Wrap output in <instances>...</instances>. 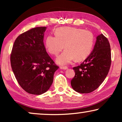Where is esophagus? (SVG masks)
<instances>
[{"instance_id": "esophagus-1", "label": "esophagus", "mask_w": 122, "mask_h": 122, "mask_svg": "<svg viewBox=\"0 0 122 122\" xmlns=\"http://www.w3.org/2000/svg\"><path fill=\"white\" fill-rule=\"evenodd\" d=\"M60 69L63 70H66L68 69V67L67 66H61V67H60Z\"/></svg>"}]
</instances>
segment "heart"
Listing matches in <instances>:
<instances>
[{
	"label": "heart",
	"mask_w": 122,
	"mask_h": 122,
	"mask_svg": "<svg viewBox=\"0 0 122 122\" xmlns=\"http://www.w3.org/2000/svg\"><path fill=\"white\" fill-rule=\"evenodd\" d=\"M56 35L47 36L46 46L48 51L54 56H57L66 48L56 58V62L59 65L69 64L76 58L78 61L84 59L92 49L94 36L89 30L66 26L56 29Z\"/></svg>",
	"instance_id": "obj_1"
}]
</instances>
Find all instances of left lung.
<instances>
[{"instance_id":"left-lung-1","label":"left lung","mask_w":122,"mask_h":122,"mask_svg":"<svg viewBox=\"0 0 122 122\" xmlns=\"http://www.w3.org/2000/svg\"><path fill=\"white\" fill-rule=\"evenodd\" d=\"M94 48L89 56L79 66L73 68L74 77L71 87L81 93L92 92L104 81L111 64V46L102 34L97 36Z\"/></svg>"}]
</instances>
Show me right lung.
<instances>
[{
  "mask_svg": "<svg viewBox=\"0 0 122 122\" xmlns=\"http://www.w3.org/2000/svg\"><path fill=\"white\" fill-rule=\"evenodd\" d=\"M46 27L33 28L19 36L10 56L13 71L21 87L31 94L49 89L56 66L46 51L43 39Z\"/></svg>",
  "mask_w": 122,
  "mask_h": 122,
  "instance_id": "add662e5",
  "label": "right lung"
}]
</instances>
